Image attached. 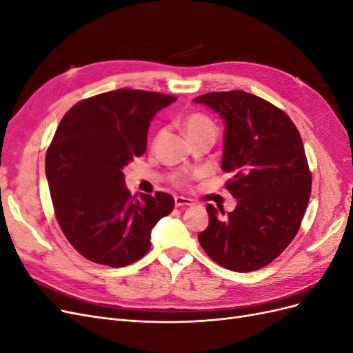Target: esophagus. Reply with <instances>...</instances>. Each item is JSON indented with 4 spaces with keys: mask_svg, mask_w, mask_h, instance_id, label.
<instances>
[{
    "mask_svg": "<svg viewBox=\"0 0 353 353\" xmlns=\"http://www.w3.org/2000/svg\"><path fill=\"white\" fill-rule=\"evenodd\" d=\"M194 203H193V200L191 199H188V197H183V196H178V197H175V206L176 208H188V206H193Z\"/></svg>",
    "mask_w": 353,
    "mask_h": 353,
    "instance_id": "34e87169",
    "label": "esophagus"
}]
</instances>
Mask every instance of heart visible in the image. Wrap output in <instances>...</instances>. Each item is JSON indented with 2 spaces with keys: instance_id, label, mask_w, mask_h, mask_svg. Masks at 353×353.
Listing matches in <instances>:
<instances>
[{
  "instance_id": "obj_1",
  "label": "heart",
  "mask_w": 353,
  "mask_h": 353,
  "mask_svg": "<svg viewBox=\"0 0 353 353\" xmlns=\"http://www.w3.org/2000/svg\"><path fill=\"white\" fill-rule=\"evenodd\" d=\"M185 131H187L188 137L199 134V132H205V131H215L216 132V126L209 119L208 116L201 114V113H191L185 119ZM183 183H185V179H183Z\"/></svg>"
}]
</instances>
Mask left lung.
I'll return each mask as SVG.
<instances>
[{
    "label": "left lung",
    "mask_w": 353,
    "mask_h": 353,
    "mask_svg": "<svg viewBox=\"0 0 353 353\" xmlns=\"http://www.w3.org/2000/svg\"><path fill=\"white\" fill-rule=\"evenodd\" d=\"M225 122L222 170L237 206L208 205L209 225L199 243L212 261L237 272L271 263L301 228L312 176L301 134L281 109L245 91L194 99Z\"/></svg>",
    "instance_id": "8db88e82"
}]
</instances>
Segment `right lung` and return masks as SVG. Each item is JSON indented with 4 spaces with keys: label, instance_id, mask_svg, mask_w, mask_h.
Returning <instances> with one entry per match:
<instances>
[{
    "label": "right lung",
    "instance_id": "add662e5",
    "mask_svg": "<svg viewBox=\"0 0 353 353\" xmlns=\"http://www.w3.org/2000/svg\"><path fill=\"white\" fill-rule=\"evenodd\" d=\"M174 101V95L123 88L85 99L63 116L46 174L59 225L88 261L121 268L141 259L153 227L174 210V197L162 191L134 199L122 172L144 154L154 114Z\"/></svg>",
    "mask_w": 353,
    "mask_h": 353
}]
</instances>
